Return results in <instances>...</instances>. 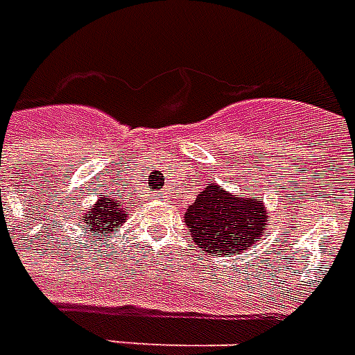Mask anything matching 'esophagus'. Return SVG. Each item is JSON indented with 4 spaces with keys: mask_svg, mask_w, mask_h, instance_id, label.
I'll return each instance as SVG.
<instances>
[{
    "mask_svg": "<svg viewBox=\"0 0 355 355\" xmlns=\"http://www.w3.org/2000/svg\"><path fill=\"white\" fill-rule=\"evenodd\" d=\"M157 196H163V198H165V193H162V192H159V193H157Z\"/></svg>",
    "mask_w": 355,
    "mask_h": 355,
    "instance_id": "1",
    "label": "esophagus"
}]
</instances>
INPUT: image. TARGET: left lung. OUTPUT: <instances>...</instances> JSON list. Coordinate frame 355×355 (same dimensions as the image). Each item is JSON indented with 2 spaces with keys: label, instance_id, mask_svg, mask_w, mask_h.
Listing matches in <instances>:
<instances>
[{
  "label": "left lung",
  "instance_id": "1",
  "mask_svg": "<svg viewBox=\"0 0 355 355\" xmlns=\"http://www.w3.org/2000/svg\"><path fill=\"white\" fill-rule=\"evenodd\" d=\"M184 220L196 245L205 253L234 254L264 236L268 211L249 196L236 198L218 184H211L188 205Z\"/></svg>",
  "mask_w": 355,
  "mask_h": 355
}]
</instances>
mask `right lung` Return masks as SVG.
<instances>
[{"label":"right lung","mask_w":355,"mask_h":355,"mask_svg":"<svg viewBox=\"0 0 355 355\" xmlns=\"http://www.w3.org/2000/svg\"><path fill=\"white\" fill-rule=\"evenodd\" d=\"M125 220H127V213L123 205L112 200L110 196H104L89 209L87 215H83L81 228H87L94 239H101L104 234H112Z\"/></svg>","instance_id":"right-lung-1"}]
</instances>
